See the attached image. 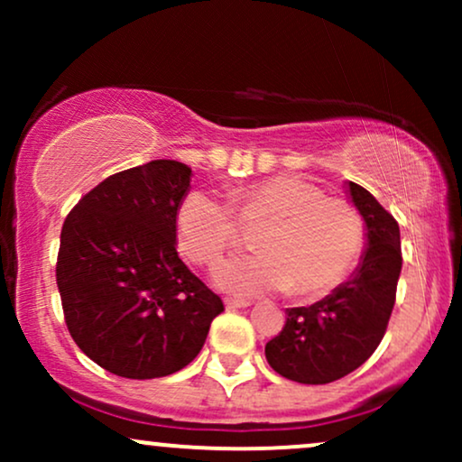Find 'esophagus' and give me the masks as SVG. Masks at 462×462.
<instances>
[{
	"label": "esophagus",
	"instance_id": "1",
	"mask_svg": "<svg viewBox=\"0 0 462 462\" xmlns=\"http://www.w3.org/2000/svg\"><path fill=\"white\" fill-rule=\"evenodd\" d=\"M224 301H226V309H230V310L247 309V306L252 304V301H247V300H236V298H226Z\"/></svg>",
	"mask_w": 462,
	"mask_h": 462
}]
</instances>
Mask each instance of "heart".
<instances>
[{"instance_id":"b5f03b06","label":"heart","mask_w":462,"mask_h":462,"mask_svg":"<svg viewBox=\"0 0 462 462\" xmlns=\"http://www.w3.org/2000/svg\"><path fill=\"white\" fill-rule=\"evenodd\" d=\"M238 217L264 219L254 235L256 254L217 264V286L235 295L284 291L312 298L341 282L365 243L358 210L341 198H326L317 184L273 176L232 195ZM178 247L189 261L210 264L235 238L230 204L213 190L184 195L176 215Z\"/></svg>"}]
</instances>
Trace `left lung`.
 Listing matches in <instances>:
<instances>
[{
    "label": "left lung",
    "instance_id": "1",
    "mask_svg": "<svg viewBox=\"0 0 462 462\" xmlns=\"http://www.w3.org/2000/svg\"><path fill=\"white\" fill-rule=\"evenodd\" d=\"M365 221L358 267L330 295L286 309L282 332L264 346V356L284 378L328 384L352 374L383 341L402 272L400 226L360 184H346Z\"/></svg>",
    "mask_w": 462,
    "mask_h": 462
}]
</instances>
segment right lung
Instances as JSON below:
<instances>
[{
  "instance_id": "obj_1",
  "label": "right lung",
  "mask_w": 462,
  "mask_h": 462,
  "mask_svg": "<svg viewBox=\"0 0 462 462\" xmlns=\"http://www.w3.org/2000/svg\"><path fill=\"white\" fill-rule=\"evenodd\" d=\"M190 167L152 161L99 182L67 215L56 282L69 332L121 378L176 374L199 354L224 301L180 261L176 215Z\"/></svg>"
}]
</instances>
